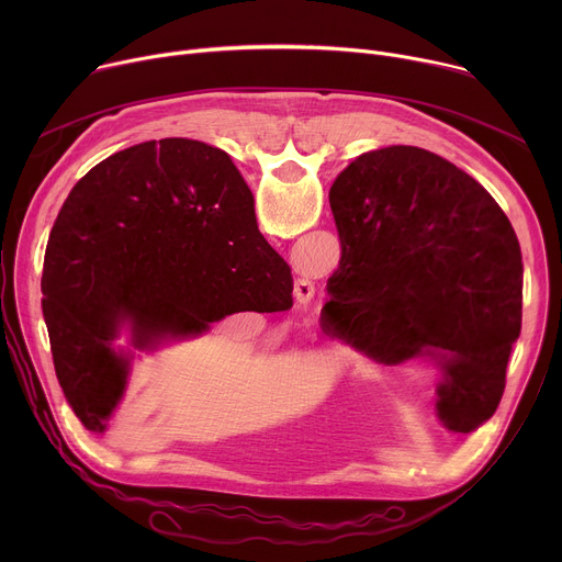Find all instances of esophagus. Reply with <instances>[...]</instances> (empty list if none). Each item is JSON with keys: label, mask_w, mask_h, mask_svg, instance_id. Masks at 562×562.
<instances>
[{"label": "esophagus", "mask_w": 562, "mask_h": 562, "mask_svg": "<svg viewBox=\"0 0 562 562\" xmlns=\"http://www.w3.org/2000/svg\"><path fill=\"white\" fill-rule=\"evenodd\" d=\"M293 295L297 304H308L313 297V282L308 278H297L293 284Z\"/></svg>", "instance_id": "1"}]
</instances>
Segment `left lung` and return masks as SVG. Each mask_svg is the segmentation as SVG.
Here are the masks:
<instances>
[{"label":"left lung","instance_id":"left-lung-1","mask_svg":"<svg viewBox=\"0 0 562 562\" xmlns=\"http://www.w3.org/2000/svg\"><path fill=\"white\" fill-rule=\"evenodd\" d=\"M340 265L329 319L386 362L440 358L438 416L483 427L505 391L522 323V254L509 217L471 176L416 146L369 150L329 193Z\"/></svg>","mask_w":562,"mask_h":562}]
</instances>
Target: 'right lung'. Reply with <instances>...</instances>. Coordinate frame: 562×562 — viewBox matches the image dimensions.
<instances>
[{"label": "right lung", "instance_id": "1", "mask_svg": "<svg viewBox=\"0 0 562 562\" xmlns=\"http://www.w3.org/2000/svg\"><path fill=\"white\" fill-rule=\"evenodd\" d=\"M291 291L224 150L184 137L120 150L72 187L46 245L42 311L66 403L106 429L128 373L111 349L124 317L144 349L237 311H286Z\"/></svg>", "mask_w": 562, "mask_h": 562}]
</instances>
